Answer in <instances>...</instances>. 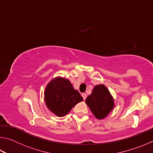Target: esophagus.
Segmentation results:
<instances>
[{
	"instance_id": "1",
	"label": "esophagus",
	"mask_w": 153,
	"mask_h": 153,
	"mask_svg": "<svg viewBox=\"0 0 153 153\" xmlns=\"http://www.w3.org/2000/svg\"><path fill=\"white\" fill-rule=\"evenodd\" d=\"M82 96L83 98H84V100L86 99V97H87V95H86V93H82Z\"/></svg>"
}]
</instances>
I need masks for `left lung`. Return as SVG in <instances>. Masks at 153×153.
<instances>
[{
	"label": "left lung",
	"mask_w": 153,
	"mask_h": 153,
	"mask_svg": "<svg viewBox=\"0 0 153 153\" xmlns=\"http://www.w3.org/2000/svg\"><path fill=\"white\" fill-rule=\"evenodd\" d=\"M114 102L113 96L104 84L95 86L86 99V104L98 120L107 117L115 107Z\"/></svg>",
	"instance_id": "left-lung-1"
}]
</instances>
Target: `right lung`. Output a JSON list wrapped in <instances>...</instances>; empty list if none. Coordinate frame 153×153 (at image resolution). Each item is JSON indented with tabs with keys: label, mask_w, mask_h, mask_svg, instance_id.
<instances>
[{
	"label": "right lung",
	"mask_w": 153,
	"mask_h": 153,
	"mask_svg": "<svg viewBox=\"0 0 153 153\" xmlns=\"http://www.w3.org/2000/svg\"><path fill=\"white\" fill-rule=\"evenodd\" d=\"M44 94L46 107L57 117H64L75 105L83 100L71 82L60 76L48 82Z\"/></svg>",
	"instance_id": "obj_1"
}]
</instances>
